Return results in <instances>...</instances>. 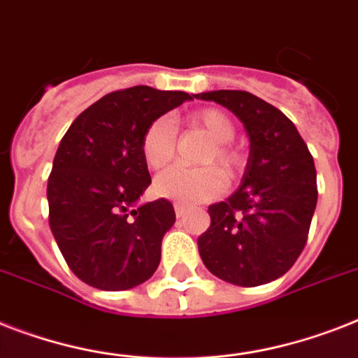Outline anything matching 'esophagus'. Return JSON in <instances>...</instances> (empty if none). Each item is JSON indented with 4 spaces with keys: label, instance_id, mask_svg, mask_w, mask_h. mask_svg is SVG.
<instances>
[{
    "label": "esophagus",
    "instance_id": "34e87169",
    "mask_svg": "<svg viewBox=\"0 0 358 358\" xmlns=\"http://www.w3.org/2000/svg\"><path fill=\"white\" fill-rule=\"evenodd\" d=\"M185 211H187V206L180 204V202H176V204H174V213H176V217H184Z\"/></svg>",
    "mask_w": 358,
    "mask_h": 358
}]
</instances>
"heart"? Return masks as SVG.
<instances>
[{
  "label": "heart",
  "instance_id": "obj_1",
  "mask_svg": "<svg viewBox=\"0 0 358 358\" xmlns=\"http://www.w3.org/2000/svg\"><path fill=\"white\" fill-rule=\"evenodd\" d=\"M189 124L204 130L208 138L213 141L209 152L206 154V164H217L226 173H235L241 167L243 156L231 139L235 136V124L228 113L217 108L200 110L189 117ZM176 147V132L171 119L158 117L145 129L141 136V154L145 164L150 169H162L169 164ZM226 189L224 174L217 167H202V169H187V167H171L156 176L154 191L159 196L176 200L180 204H196L219 196Z\"/></svg>",
  "mask_w": 358,
  "mask_h": 358
}]
</instances>
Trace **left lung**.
Here are the masks:
<instances>
[{"instance_id":"obj_1","label":"left lung","mask_w":358,"mask_h":358,"mask_svg":"<svg viewBox=\"0 0 358 358\" xmlns=\"http://www.w3.org/2000/svg\"><path fill=\"white\" fill-rule=\"evenodd\" d=\"M234 112L250 138L239 189L209 206L199 237L206 268L239 287L278 280L300 257L315 215L316 169L294 123L281 110L241 90L196 94Z\"/></svg>"}]
</instances>
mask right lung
Returning a JSON list of instances; mask_svg holds the SVG:
<instances>
[{"mask_svg": "<svg viewBox=\"0 0 358 358\" xmlns=\"http://www.w3.org/2000/svg\"><path fill=\"white\" fill-rule=\"evenodd\" d=\"M194 95L134 86L104 95L75 119L48 180L49 226L78 280L101 290L145 283L162 259L176 215L169 200L134 208L150 174L141 136Z\"/></svg>", "mask_w": 358, "mask_h": 358, "instance_id": "add662e5", "label": "right lung"}]
</instances>
